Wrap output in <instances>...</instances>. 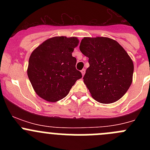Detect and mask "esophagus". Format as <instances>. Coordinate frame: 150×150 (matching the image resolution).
Returning <instances> with one entry per match:
<instances>
[{
  "instance_id": "obj_1",
  "label": "esophagus",
  "mask_w": 150,
  "mask_h": 150,
  "mask_svg": "<svg viewBox=\"0 0 150 150\" xmlns=\"http://www.w3.org/2000/svg\"><path fill=\"white\" fill-rule=\"evenodd\" d=\"M81 73H82V75L83 76V75H85V73H86V69H83L82 70H81Z\"/></svg>"
}]
</instances>
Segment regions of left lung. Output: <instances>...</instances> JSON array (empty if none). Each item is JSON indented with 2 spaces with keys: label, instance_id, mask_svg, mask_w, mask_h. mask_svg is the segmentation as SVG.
Segmentation results:
<instances>
[{
  "label": "left lung",
  "instance_id": "obj_1",
  "mask_svg": "<svg viewBox=\"0 0 150 150\" xmlns=\"http://www.w3.org/2000/svg\"><path fill=\"white\" fill-rule=\"evenodd\" d=\"M80 50L88 57L89 67L83 77L91 96L110 104L120 99L131 86L134 63L116 40L105 37L84 38Z\"/></svg>",
  "mask_w": 150,
  "mask_h": 150
}]
</instances>
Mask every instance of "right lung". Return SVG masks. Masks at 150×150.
I'll return each instance as SVG.
<instances>
[{
	"mask_svg": "<svg viewBox=\"0 0 150 150\" xmlns=\"http://www.w3.org/2000/svg\"><path fill=\"white\" fill-rule=\"evenodd\" d=\"M77 38L64 36L48 39L32 52L28 75L35 93L47 102L64 98L82 74L75 68L72 53L78 46Z\"/></svg>",
	"mask_w": 150,
	"mask_h": 150,
	"instance_id": "right-lung-1",
	"label": "right lung"
}]
</instances>
